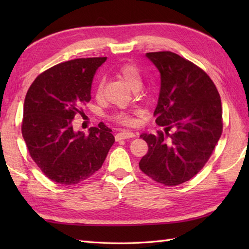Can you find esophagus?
<instances>
[{
  "instance_id": "esophagus-1",
  "label": "esophagus",
  "mask_w": 249,
  "mask_h": 249,
  "mask_svg": "<svg viewBox=\"0 0 249 249\" xmlns=\"http://www.w3.org/2000/svg\"><path fill=\"white\" fill-rule=\"evenodd\" d=\"M135 134L131 133V131H122V133H119L115 135V140L120 141V140H124V139H129V138H134Z\"/></svg>"
}]
</instances>
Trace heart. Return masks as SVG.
Wrapping results in <instances>:
<instances>
[{
    "label": "heart",
    "instance_id": "heart-1",
    "mask_svg": "<svg viewBox=\"0 0 249 249\" xmlns=\"http://www.w3.org/2000/svg\"><path fill=\"white\" fill-rule=\"evenodd\" d=\"M119 75L124 79V80L128 83V86L134 89H138L141 84H142V77H141V72L139 71V68L136 65L131 64V63H126V64H123L118 71ZM103 92V81H99L96 84V88H95V95L96 97H99L102 95ZM112 120L116 123L122 124V125H133L135 123V119L134 116L131 115L128 112H125V111H121V112H118L112 115Z\"/></svg>",
    "mask_w": 249,
    "mask_h": 249
}]
</instances>
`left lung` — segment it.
Here are the masks:
<instances>
[{"instance_id": "left-lung-1", "label": "left lung", "mask_w": 249, "mask_h": 249, "mask_svg": "<svg viewBox=\"0 0 249 249\" xmlns=\"http://www.w3.org/2000/svg\"><path fill=\"white\" fill-rule=\"evenodd\" d=\"M146 57L160 72L154 116L165 133L140 136L149 151L139 168L157 183L177 186L194 178L212 155L223 133L221 100L212 79L193 62L171 51L147 52Z\"/></svg>"}]
</instances>
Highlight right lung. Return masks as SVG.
Listing matches in <instances>:
<instances>
[{"label": "right lung", "mask_w": 249, "mask_h": 249, "mask_svg": "<svg viewBox=\"0 0 249 249\" xmlns=\"http://www.w3.org/2000/svg\"><path fill=\"white\" fill-rule=\"evenodd\" d=\"M107 57L76 59L41 72L25 95L22 137L32 160L57 184L75 185L102 168L114 137L102 125L89 135L72 128L75 115L91 100L92 81Z\"/></svg>", "instance_id": "add662e5"}]
</instances>
